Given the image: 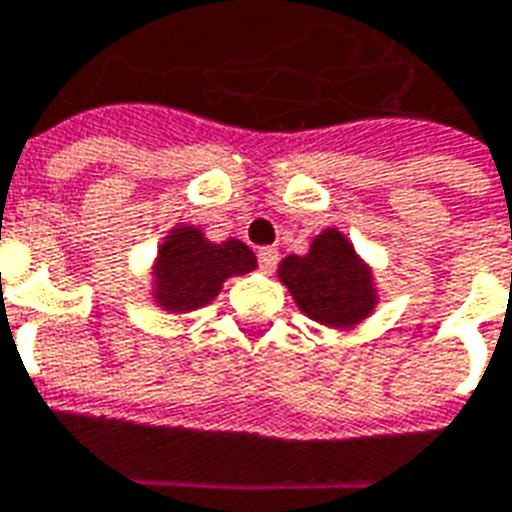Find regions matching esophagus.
I'll return each mask as SVG.
<instances>
[{
	"instance_id": "1",
	"label": "esophagus",
	"mask_w": 512,
	"mask_h": 512,
	"mask_svg": "<svg viewBox=\"0 0 512 512\" xmlns=\"http://www.w3.org/2000/svg\"><path fill=\"white\" fill-rule=\"evenodd\" d=\"M276 263H279V252H276V249H273V247L257 249V265H260V271L273 273Z\"/></svg>"
}]
</instances>
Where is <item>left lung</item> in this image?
Listing matches in <instances>:
<instances>
[{
  "label": "left lung",
  "mask_w": 512,
  "mask_h": 512,
  "mask_svg": "<svg viewBox=\"0 0 512 512\" xmlns=\"http://www.w3.org/2000/svg\"><path fill=\"white\" fill-rule=\"evenodd\" d=\"M279 276L295 303L322 325H354L373 308L370 271L338 230H325L306 257H287Z\"/></svg>",
  "instance_id": "8db88e82"
}]
</instances>
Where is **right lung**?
<instances>
[{
	"mask_svg": "<svg viewBox=\"0 0 512 512\" xmlns=\"http://www.w3.org/2000/svg\"><path fill=\"white\" fill-rule=\"evenodd\" d=\"M255 268V255L236 239L212 244L195 228H177L158 255V303L169 311H193L220 292L222 282Z\"/></svg>",
	"mask_w": 512,
	"mask_h": 512,
	"instance_id": "right-lung-1",
	"label": "right lung"
}]
</instances>
